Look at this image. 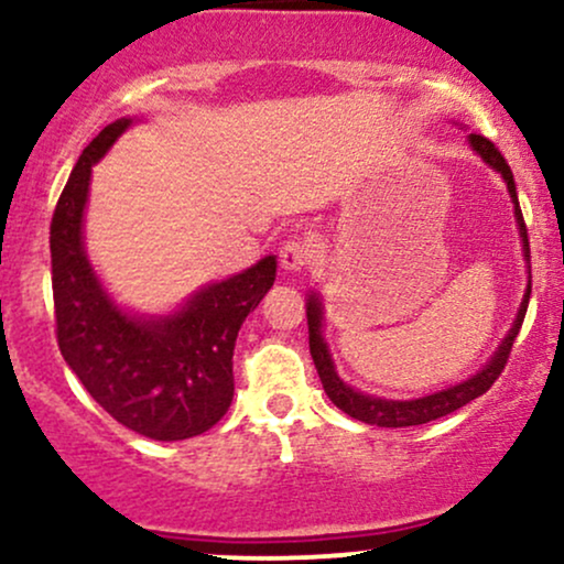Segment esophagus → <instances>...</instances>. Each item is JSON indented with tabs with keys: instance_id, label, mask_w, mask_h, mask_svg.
Returning <instances> with one entry per match:
<instances>
[{
	"instance_id": "1",
	"label": "esophagus",
	"mask_w": 564,
	"mask_h": 564,
	"mask_svg": "<svg viewBox=\"0 0 564 564\" xmlns=\"http://www.w3.org/2000/svg\"><path fill=\"white\" fill-rule=\"evenodd\" d=\"M278 260H281V268L289 270V273H300V270L307 268L310 262V249L307 243L300 241V238H291L281 246V251H278Z\"/></svg>"
}]
</instances>
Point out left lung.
<instances>
[{"label":"left lung","instance_id":"obj_1","mask_svg":"<svg viewBox=\"0 0 564 564\" xmlns=\"http://www.w3.org/2000/svg\"><path fill=\"white\" fill-rule=\"evenodd\" d=\"M469 148L480 156L490 170L498 172L507 183L509 198L514 204V219H517V230H520V241H522V257H525L528 264V286H525V296H522L520 310H517L514 323L507 332V336L501 339V345L490 360L485 364L475 377L458 381V384L445 387V390L424 394V398H411V400H387V398H377V394H366L355 387H349L345 379H339L336 373L332 349H328L326 339H323V300L318 291H310L307 294V332H310V355H313V364L318 368V377L323 381V390H326L328 400L345 411L347 416L358 419V422L366 424H377V426H419L426 422H435L440 416H448V413L458 411L462 405L471 403L475 398H480L482 392L490 390V384L501 377L503 366H507L511 345H514L517 334H520L522 321H525L528 313V302H530V243H528V230H525V219H522V209H520V198H517V185H514V174H511L507 159L498 153V148L482 134H469Z\"/></svg>","mask_w":564,"mask_h":564}]
</instances>
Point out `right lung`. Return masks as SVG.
Masks as SVG:
<instances>
[{"mask_svg":"<svg viewBox=\"0 0 564 564\" xmlns=\"http://www.w3.org/2000/svg\"><path fill=\"white\" fill-rule=\"evenodd\" d=\"M132 119L102 129L76 161L50 225L57 347L93 398L127 430L185 440L212 430L232 403V349L246 315L275 281V257L198 289L166 315L119 307L84 249L93 166Z\"/></svg>","mask_w":564,"mask_h":564,"instance_id":"1","label":"right lung"}]
</instances>
